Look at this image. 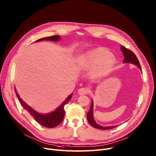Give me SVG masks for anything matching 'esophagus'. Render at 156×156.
I'll list each match as a JSON object with an SVG mask.
<instances>
[{"instance_id": "1", "label": "esophagus", "mask_w": 156, "mask_h": 156, "mask_svg": "<svg viewBox=\"0 0 156 156\" xmlns=\"http://www.w3.org/2000/svg\"><path fill=\"white\" fill-rule=\"evenodd\" d=\"M89 90L87 89V88H81V89H79V90H78V93L80 95H84V94H87L89 93Z\"/></svg>"}]
</instances>
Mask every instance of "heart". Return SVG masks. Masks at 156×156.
<instances>
[{"label":"heart","mask_w":156,"mask_h":156,"mask_svg":"<svg viewBox=\"0 0 156 156\" xmlns=\"http://www.w3.org/2000/svg\"><path fill=\"white\" fill-rule=\"evenodd\" d=\"M116 60L110 52L102 48L87 51L81 57L80 63L84 69H90L94 76H103L110 72L115 64Z\"/></svg>","instance_id":"obj_1"}]
</instances>
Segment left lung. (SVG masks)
I'll use <instances>...</instances> for the list:
<instances>
[{"mask_svg": "<svg viewBox=\"0 0 156 156\" xmlns=\"http://www.w3.org/2000/svg\"><path fill=\"white\" fill-rule=\"evenodd\" d=\"M120 50L122 51L124 57L123 62L124 63H131V64L136 65L140 69V71H142L141 69V66L139 62V60H138V58L136 57V55H135V54L132 51L128 50L124 46H120ZM93 107H94V104H93V101L92 99V103L90 105V110H89V112L87 113V116L88 122H89V124L92 127L96 128V129H101V130H108V129H111L116 127L117 126H112L103 127L102 126H100L98 124H97L96 122V121H95V120L94 119V116H93Z\"/></svg>", "mask_w": 156, "mask_h": 156, "instance_id": "1", "label": "left lung"}]
</instances>
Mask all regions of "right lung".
Listing matches in <instances>:
<instances>
[{
  "mask_svg": "<svg viewBox=\"0 0 156 156\" xmlns=\"http://www.w3.org/2000/svg\"><path fill=\"white\" fill-rule=\"evenodd\" d=\"M60 39V37L59 36H53L51 37H43L41 39H39L36 41V42L40 41H44V40L51 41H58ZM15 91H16V96L18 98L19 101L20 102V103H21L22 106L23 107L24 109L27 110L29 112V113L33 117V118L39 124H40L41 125H42L45 127H48V128L55 127L62 122L64 119V114H65V110L64 108V105L71 99L73 96V94H70L69 96L66 98V99L64 101V102L60 105V106H58L55 111L51 112L48 113H46V114H42V113H38L35 110H34L33 108H32L30 106H29L26 103H25L24 101L22 99V98H20L19 94L16 92V89H15Z\"/></svg>",
  "mask_w": 156,
  "mask_h": 156,
  "instance_id": "1",
  "label": "right lung"
}]
</instances>
